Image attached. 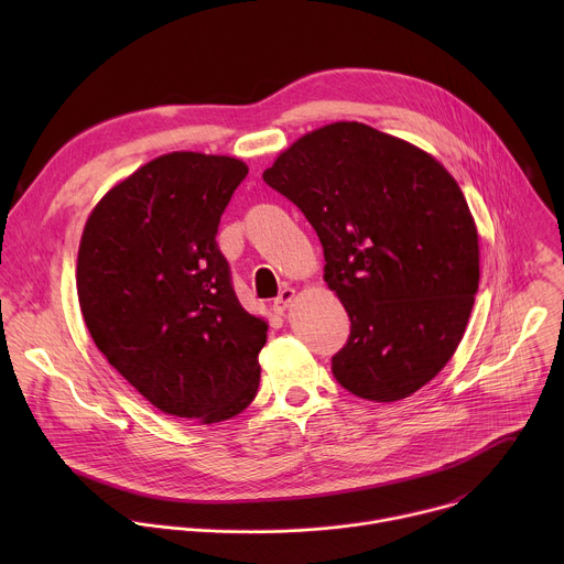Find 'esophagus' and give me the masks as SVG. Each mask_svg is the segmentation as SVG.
<instances>
[{
	"label": "esophagus",
	"instance_id": "34e87169",
	"mask_svg": "<svg viewBox=\"0 0 564 564\" xmlns=\"http://www.w3.org/2000/svg\"><path fill=\"white\" fill-rule=\"evenodd\" d=\"M294 296H296V290H294V288H283L281 294H279L276 301H274V310H276L279 314H283V312L290 307V303L294 301Z\"/></svg>",
	"mask_w": 564,
	"mask_h": 564
}]
</instances>
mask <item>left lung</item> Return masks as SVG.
Wrapping results in <instances>:
<instances>
[{
	"label": "left lung",
	"instance_id": "1",
	"mask_svg": "<svg viewBox=\"0 0 564 564\" xmlns=\"http://www.w3.org/2000/svg\"><path fill=\"white\" fill-rule=\"evenodd\" d=\"M263 181L324 246V281L350 316L335 379L368 401H399L455 355L479 283L468 203L424 149L364 122L314 129Z\"/></svg>",
	"mask_w": 564,
	"mask_h": 564
}]
</instances>
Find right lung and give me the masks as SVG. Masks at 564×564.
Segmentation results:
<instances>
[{"instance_id":"obj_1","label":"right lung","mask_w":564,"mask_h":564,"mask_svg":"<svg viewBox=\"0 0 564 564\" xmlns=\"http://www.w3.org/2000/svg\"><path fill=\"white\" fill-rule=\"evenodd\" d=\"M248 165L172 151L116 183L87 218L77 299L107 361L158 411L218 424L261 381L268 321L238 303L216 246Z\"/></svg>"}]
</instances>
